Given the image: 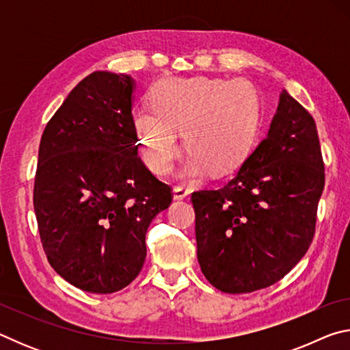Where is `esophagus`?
<instances>
[{"label":"esophagus","instance_id":"esophagus-1","mask_svg":"<svg viewBox=\"0 0 350 350\" xmlns=\"http://www.w3.org/2000/svg\"><path fill=\"white\" fill-rule=\"evenodd\" d=\"M188 194H189V189H188V188L176 187V188L173 189V196H174V199H176V200H182V199H185V198H188Z\"/></svg>","mask_w":350,"mask_h":350}]
</instances>
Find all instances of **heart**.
<instances>
[{
    "label": "heart",
    "instance_id": "obj_1",
    "mask_svg": "<svg viewBox=\"0 0 350 350\" xmlns=\"http://www.w3.org/2000/svg\"><path fill=\"white\" fill-rule=\"evenodd\" d=\"M151 108L133 116L142 161L168 176L180 156V134L191 152L182 168L188 180L232 173L244 162L259 126V98L245 81L168 79L151 91Z\"/></svg>",
    "mask_w": 350,
    "mask_h": 350
}]
</instances>
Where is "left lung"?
Wrapping results in <instances>:
<instances>
[{
  "label": "left lung",
  "instance_id": "8db88e82",
  "mask_svg": "<svg viewBox=\"0 0 350 350\" xmlns=\"http://www.w3.org/2000/svg\"><path fill=\"white\" fill-rule=\"evenodd\" d=\"M324 162L313 117L282 90L267 137L222 188L191 194L200 270L225 293L282 280L309 250Z\"/></svg>",
  "mask_w": 350,
  "mask_h": 350
}]
</instances>
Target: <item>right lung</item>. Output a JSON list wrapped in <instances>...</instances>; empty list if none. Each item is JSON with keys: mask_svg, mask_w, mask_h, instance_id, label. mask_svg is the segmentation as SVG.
<instances>
[{"mask_svg": "<svg viewBox=\"0 0 350 350\" xmlns=\"http://www.w3.org/2000/svg\"><path fill=\"white\" fill-rule=\"evenodd\" d=\"M131 77L92 72L43 131L33 210L47 260L69 284L114 293L146 258L145 234L168 208L171 187L139 157Z\"/></svg>", "mask_w": 350, "mask_h": 350, "instance_id": "1", "label": "right lung"}]
</instances>
